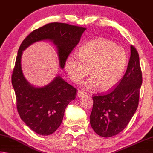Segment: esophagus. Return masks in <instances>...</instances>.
<instances>
[{"mask_svg":"<svg viewBox=\"0 0 153 153\" xmlns=\"http://www.w3.org/2000/svg\"><path fill=\"white\" fill-rule=\"evenodd\" d=\"M85 95H86V93L84 92V91H82L81 90H79L78 92H77V96L79 98H81V97H82V96H84Z\"/></svg>","mask_w":153,"mask_h":153,"instance_id":"esophagus-1","label":"esophagus"}]
</instances>
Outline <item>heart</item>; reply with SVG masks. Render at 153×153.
Listing matches in <instances>:
<instances>
[{
	"label": "heart",
	"instance_id": "b5f03b06",
	"mask_svg": "<svg viewBox=\"0 0 153 153\" xmlns=\"http://www.w3.org/2000/svg\"><path fill=\"white\" fill-rule=\"evenodd\" d=\"M128 62L126 51L105 38L87 42L79 49V55L71 53L65 66L72 81L79 83L90 72L91 76L84 83L86 88L106 90L113 88L123 76Z\"/></svg>",
	"mask_w": 153,
	"mask_h": 153
}]
</instances>
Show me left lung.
I'll list each match as a JSON object with an SVG mask.
<instances>
[{"mask_svg": "<svg viewBox=\"0 0 153 153\" xmlns=\"http://www.w3.org/2000/svg\"><path fill=\"white\" fill-rule=\"evenodd\" d=\"M142 83L139 55L131 45L127 69L117 86L105 94L92 97L90 124L96 134L110 137L125 128L137 110Z\"/></svg>", "mask_w": 153, "mask_h": 153, "instance_id": "8db88e82", "label": "left lung"}]
</instances>
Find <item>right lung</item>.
<instances>
[{
  "mask_svg": "<svg viewBox=\"0 0 153 153\" xmlns=\"http://www.w3.org/2000/svg\"><path fill=\"white\" fill-rule=\"evenodd\" d=\"M85 28L65 23L53 22L34 30L18 49L11 83L16 94L17 110L22 121L42 135L53 133L62 123L67 105L76 98L77 90L59 76L47 85L35 88L28 83L21 68L22 51L35 42L52 41L57 46L60 67L80 41Z\"/></svg>",
  "mask_w": 153,
  "mask_h": 153,
  "instance_id": "1",
  "label": "right lung"
}]
</instances>
